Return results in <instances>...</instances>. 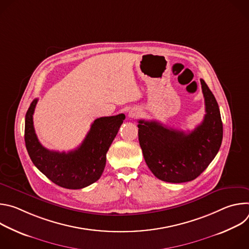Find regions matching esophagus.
<instances>
[{
	"label": "esophagus",
	"instance_id": "esophagus-1",
	"mask_svg": "<svg viewBox=\"0 0 249 249\" xmlns=\"http://www.w3.org/2000/svg\"><path fill=\"white\" fill-rule=\"evenodd\" d=\"M140 114H141V111H140L139 109L133 108V109H131V110L129 111L128 116H129L130 118H137V117L140 116Z\"/></svg>",
	"mask_w": 249,
	"mask_h": 249
}]
</instances>
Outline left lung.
Returning <instances> with one entry per match:
<instances>
[{
    "label": "left lung",
    "instance_id": "1",
    "mask_svg": "<svg viewBox=\"0 0 249 249\" xmlns=\"http://www.w3.org/2000/svg\"><path fill=\"white\" fill-rule=\"evenodd\" d=\"M203 122L185 133L158 121L139 120V142L147 165L159 179L182 183L195 179L215 159L223 140V123L218 102L204 80Z\"/></svg>",
    "mask_w": 249,
    "mask_h": 249
}]
</instances>
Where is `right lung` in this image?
<instances>
[{
  "instance_id": "obj_1",
  "label": "right lung",
  "mask_w": 249,
  "mask_h": 249,
  "mask_svg": "<svg viewBox=\"0 0 249 249\" xmlns=\"http://www.w3.org/2000/svg\"><path fill=\"white\" fill-rule=\"evenodd\" d=\"M37 100L34 99L29 106L24 127L25 147L33 164L52 182L63 188L81 189L97 181L105 167L106 153L125 115L95 119L79 148L60 153L44 148L35 134L33 112Z\"/></svg>"
}]
</instances>
